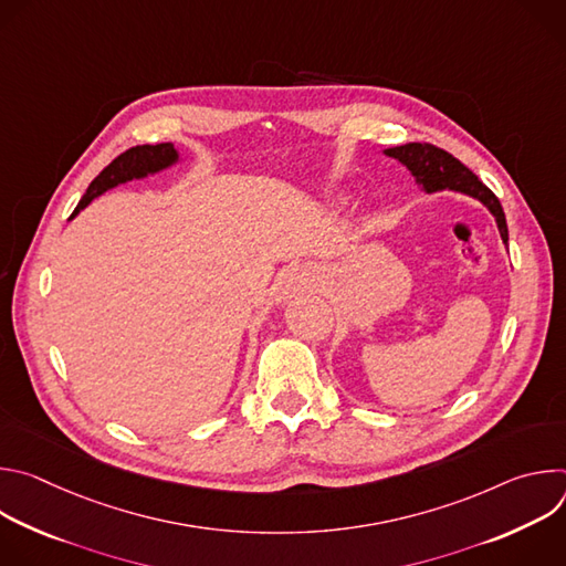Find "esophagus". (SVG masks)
Here are the masks:
<instances>
[{"label":"esophagus","instance_id":"34e87169","mask_svg":"<svg viewBox=\"0 0 566 566\" xmlns=\"http://www.w3.org/2000/svg\"><path fill=\"white\" fill-rule=\"evenodd\" d=\"M308 277H311L308 271H304V269H291V271L286 273V277H284V289H286V291H295V289L304 286V284L308 282Z\"/></svg>","mask_w":566,"mask_h":566}]
</instances>
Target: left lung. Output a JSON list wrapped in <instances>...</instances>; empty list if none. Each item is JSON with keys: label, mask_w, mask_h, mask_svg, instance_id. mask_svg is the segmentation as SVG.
<instances>
[{"label": "left lung", "mask_w": 566, "mask_h": 566, "mask_svg": "<svg viewBox=\"0 0 566 566\" xmlns=\"http://www.w3.org/2000/svg\"><path fill=\"white\" fill-rule=\"evenodd\" d=\"M385 154L398 158L400 164L415 175L417 184L423 186L426 192H437V190L448 188V190L465 192V195L479 199L495 214L500 234L504 239V244H509V226H506V217H504L500 199L450 151H446L432 143H406V145H396V147L385 149Z\"/></svg>", "instance_id": "left-lung-1"}]
</instances>
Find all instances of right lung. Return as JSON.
<instances>
[{"mask_svg": "<svg viewBox=\"0 0 566 566\" xmlns=\"http://www.w3.org/2000/svg\"><path fill=\"white\" fill-rule=\"evenodd\" d=\"M179 158L177 149L172 143H158V145H136L129 147L127 151H123L120 156H116L112 164L92 181V186L87 188L85 197L80 199V203L75 206L73 214L75 217L85 206L92 203V199H96L98 195H103L105 190L132 181V179H140L149 172H158L168 166H172L175 160Z\"/></svg>", "mask_w": 566, "mask_h": 566, "instance_id": "add662e5", "label": "right lung"}]
</instances>
